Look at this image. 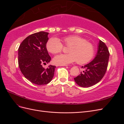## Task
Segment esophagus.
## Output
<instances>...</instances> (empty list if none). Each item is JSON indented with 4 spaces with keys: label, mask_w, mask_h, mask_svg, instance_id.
<instances>
[{
    "label": "esophagus",
    "mask_w": 124,
    "mask_h": 124,
    "mask_svg": "<svg viewBox=\"0 0 124 124\" xmlns=\"http://www.w3.org/2000/svg\"><path fill=\"white\" fill-rule=\"evenodd\" d=\"M66 66L67 65H56V66Z\"/></svg>",
    "instance_id": "34e87169"
}]
</instances>
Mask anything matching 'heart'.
<instances>
[{"label":"heart","instance_id":"1","mask_svg":"<svg viewBox=\"0 0 124 124\" xmlns=\"http://www.w3.org/2000/svg\"><path fill=\"white\" fill-rule=\"evenodd\" d=\"M65 46H70L69 54H61L55 56L54 62L56 64L67 65L76 62L80 65L90 62L95 54L93 45L82 37L72 35L65 37L62 39ZM47 50L52 54H57L63 49V44L58 38L53 37L47 41L46 44Z\"/></svg>","mask_w":124,"mask_h":124}]
</instances>
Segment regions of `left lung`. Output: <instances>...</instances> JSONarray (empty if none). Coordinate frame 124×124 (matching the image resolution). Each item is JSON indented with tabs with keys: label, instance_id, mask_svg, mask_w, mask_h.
<instances>
[{
	"label": "left lung",
	"instance_id": "1",
	"mask_svg": "<svg viewBox=\"0 0 124 124\" xmlns=\"http://www.w3.org/2000/svg\"><path fill=\"white\" fill-rule=\"evenodd\" d=\"M109 56L106 44L100 40L95 58L88 64L82 66L85 70L74 78L76 83L83 87H88L98 83L106 72Z\"/></svg>",
	"mask_w": 124,
	"mask_h": 124
}]
</instances>
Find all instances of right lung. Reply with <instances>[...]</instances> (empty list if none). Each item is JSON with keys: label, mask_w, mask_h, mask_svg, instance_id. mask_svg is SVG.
I'll use <instances>...</instances> for the list:
<instances>
[{"label": "right lung", "mask_w": 124, "mask_h": 124, "mask_svg": "<svg viewBox=\"0 0 124 124\" xmlns=\"http://www.w3.org/2000/svg\"><path fill=\"white\" fill-rule=\"evenodd\" d=\"M48 33L40 31L29 35L22 41L18 50V66L25 78L38 85L52 81L56 66L49 65L45 69L42 64L48 63L51 58L46 44Z\"/></svg>", "instance_id": "add662e5"}]
</instances>
